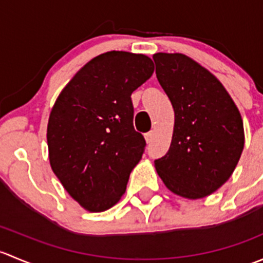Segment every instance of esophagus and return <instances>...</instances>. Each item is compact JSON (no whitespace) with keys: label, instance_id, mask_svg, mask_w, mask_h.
Here are the masks:
<instances>
[{"label":"esophagus","instance_id":"esophagus-1","mask_svg":"<svg viewBox=\"0 0 263 263\" xmlns=\"http://www.w3.org/2000/svg\"><path fill=\"white\" fill-rule=\"evenodd\" d=\"M153 137H154V132L153 131H150V132H147V134H145V140H146L147 144H150L151 140H153Z\"/></svg>","mask_w":263,"mask_h":263}]
</instances>
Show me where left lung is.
Returning <instances> with one entry per match:
<instances>
[{
  "label": "left lung",
  "mask_w": 263,
  "mask_h": 263,
  "mask_svg": "<svg viewBox=\"0 0 263 263\" xmlns=\"http://www.w3.org/2000/svg\"><path fill=\"white\" fill-rule=\"evenodd\" d=\"M153 60L174 109L171 147L155 160L156 172L176 195L202 198L221 187L239 161L242 117L221 82L192 58L156 53Z\"/></svg>",
  "instance_id": "8db88e82"
}]
</instances>
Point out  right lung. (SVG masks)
I'll use <instances>...</instances> for the list:
<instances>
[{"mask_svg": "<svg viewBox=\"0 0 263 263\" xmlns=\"http://www.w3.org/2000/svg\"><path fill=\"white\" fill-rule=\"evenodd\" d=\"M145 54L103 53L66 85L50 112L47 141L52 171L73 200L91 213L115 206L142 158L131 94L151 78Z\"/></svg>", "mask_w": 263, "mask_h": 263, "instance_id": "1", "label": "right lung"}]
</instances>
